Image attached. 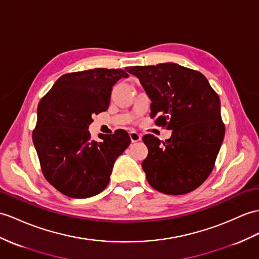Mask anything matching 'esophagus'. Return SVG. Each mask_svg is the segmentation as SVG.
<instances>
[{"label": "esophagus", "instance_id": "1", "mask_svg": "<svg viewBox=\"0 0 259 259\" xmlns=\"http://www.w3.org/2000/svg\"><path fill=\"white\" fill-rule=\"evenodd\" d=\"M130 137H131L132 143H136V142L142 140V135L140 133H137V132H135V131L130 132Z\"/></svg>", "mask_w": 259, "mask_h": 259}]
</instances>
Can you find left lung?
Wrapping results in <instances>:
<instances>
[{
	"label": "left lung",
	"instance_id": "obj_1",
	"mask_svg": "<svg viewBox=\"0 0 259 259\" xmlns=\"http://www.w3.org/2000/svg\"><path fill=\"white\" fill-rule=\"evenodd\" d=\"M126 70L140 79L151 100L155 124L172 131L165 142L143 136L148 184L172 195L195 190L212 172L225 134L218 93L202 73L174 62Z\"/></svg>",
	"mask_w": 259,
	"mask_h": 259
}]
</instances>
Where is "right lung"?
Wrapping results in <instances>:
<instances>
[{
	"mask_svg": "<svg viewBox=\"0 0 259 259\" xmlns=\"http://www.w3.org/2000/svg\"><path fill=\"white\" fill-rule=\"evenodd\" d=\"M128 74L122 69L96 68L66 73L37 108L33 142L44 177L67 197L83 199L103 191L113 165L128 147L127 132L117 130L92 141V116L108 110L112 88Z\"/></svg>",
	"mask_w": 259,
	"mask_h": 259,
	"instance_id": "1",
	"label": "right lung"
}]
</instances>
